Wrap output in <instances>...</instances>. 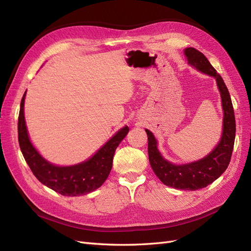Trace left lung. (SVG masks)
Instances as JSON below:
<instances>
[{"mask_svg": "<svg viewBox=\"0 0 251 251\" xmlns=\"http://www.w3.org/2000/svg\"><path fill=\"white\" fill-rule=\"evenodd\" d=\"M184 53L189 64L199 71L214 76L217 80L224 111L221 141L208 156L201 160L184 165H175L162 158L157 149V141L154 135L149 130H146V132L149 140V160L156 176L168 186L185 191H197L212 183L228 166L235 138V118L228 89L206 56L193 47L186 48Z\"/></svg>", "mask_w": 251, "mask_h": 251, "instance_id": "obj_1", "label": "left lung"}]
</instances>
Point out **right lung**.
I'll return each instance as SVG.
<instances>
[{
  "instance_id": "1",
  "label": "right lung",
  "mask_w": 251,
  "mask_h": 251,
  "mask_svg": "<svg viewBox=\"0 0 251 251\" xmlns=\"http://www.w3.org/2000/svg\"><path fill=\"white\" fill-rule=\"evenodd\" d=\"M25 95L26 92L22 98L18 121L19 143L23 156L37 180L60 195L71 197L87 195L100 187L109 176L114 153L128 133V127L121 128L88 161L59 168L45 160L29 140L24 117Z\"/></svg>"
}]
</instances>
